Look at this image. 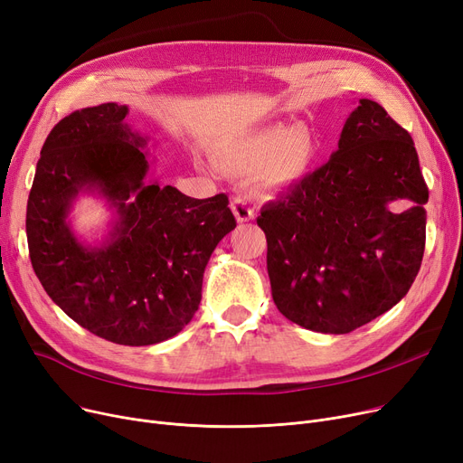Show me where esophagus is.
I'll return each instance as SVG.
<instances>
[{
    "mask_svg": "<svg viewBox=\"0 0 463 463\" xmlns=\"http://www.w3.org/2000/svg\"><path fill=\"white\" fill-rule=\"evenodd\" d=\"M230 207H232V213L237 218V222H249V220L254 218V211L250 209V205H249L245 197H235Z\"/></svg>",
    "mask_w": 463,
    "mask_h": 463,
    "instance_id": "esophagus-1",
    "label": "esophagus"
}]
</instances>
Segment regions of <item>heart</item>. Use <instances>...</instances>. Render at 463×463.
<instances>
[{"mask_svg":"<svg viewBox=\"0 0 463 463\" xmlns=\"http://www.w3.org/2000/svg\"><path fill=\"white\" fill-rule=\"evenodd\" d=\"M218 165L233 175H256L266 192H288L313 173L318 162V141L305 126L273 124L220 145Z\"/></svg>","mask_w":463,"mask_h":463,"instance_id":"1","label":"heart"}]
</instances>
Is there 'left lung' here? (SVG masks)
<instances>
[{"instance_id": "8db88e82", "label": "left lung", "mask_w": 463, "mask_h": 463, "mask_svg": "<svg viewBox=\"0 0 463 463\" xmlns=\"http://www.w3.org/2000/svg\"><path fill=\"white\" fill-rule=\"evenodd\" d=\"M393 201L408 209L390 212ZM426 203L411 136L360 99L329 160L256 220L277 309L318 334H348L390 311L420 269Z\"/></svg>"}]
</instances>
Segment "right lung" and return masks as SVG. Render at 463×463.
I'll list each match as a JSON object with an SVG mask.
<instances>
[{"mask_svg": "<svg viewBox=\"0 0 463 463\" xmlns=\"http://www.w3.org/2000/svg\"><path fill=\"white\" fill-rule=\"evenodd\" d=\"M128 105L86 107L60 120L41 148L26 211L32 266L60 309L94 335L146 346L177 335L202 301L216 245L235 228L226 194L194 200L146 179L148 137ZM80 194L112 211L86 241L71 213Z\"/></svg>", "mask_w": 463, "mask_h": 463, "instance_id": "add662e5", "label": "right lung"}]
</instances>
